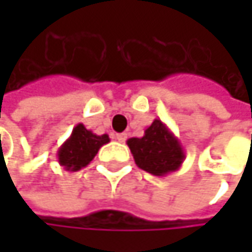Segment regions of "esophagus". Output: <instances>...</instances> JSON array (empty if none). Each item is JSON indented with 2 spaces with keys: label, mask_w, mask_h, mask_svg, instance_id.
Wrapping results in <instances>:
<instances>
[{
  "label": "esophagus",
  "mask_w": 252,
  "mask_h": 252,
  "mask_svg": "<svg viewBox=\"0 0 252 252\" xmlns=\"http://www.w3.org/2000/svg\"><path fill=\"white\" fill-rule=\"evenodd\" d=\"M114 138H115V140H118L120 143H124V141L126 140V132H120V134H115V135H114Z\"/></svg>",
  "instance_id": "1"
}]
</instances>
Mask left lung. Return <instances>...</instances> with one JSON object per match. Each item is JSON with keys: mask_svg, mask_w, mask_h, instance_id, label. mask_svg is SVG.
Wrapping results in <instances>:
<instances>
[{"mask_svg": "<svg viewBox=\"0 0 252 252\" xmlns=\"http://www.w3.org/2000/svg\"><path fill=\"white\" fill-rule=\"evenodd\" d=\"M135 165L155 176L169 175L181 168L185 152L178 137L160 120L144 129L143 137L126 140Z\"/></svg>", "mask_w": 252, "mask_h": 252, "instance_id": "8db88e82", "label": "left lung"}]
</instances>
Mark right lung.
I'll list each match as a JSON object with an SVG mask.
<instances>
[{"mask_svg":"<svg viewBox=\"0 0 252 252\" xmlns=\"http://www.w3.org/2000/svg\"><path fill=\"white\" fill-rule=\"evenodd\" d=\"M106 143H109L108 134L97 135L80 123L58 149V163L68 172H77L86 168Z\"/></svg>","mask_w":252,"mask_h":252,"instance_id":"add662e5","label":"right lung"}]
</instances>
